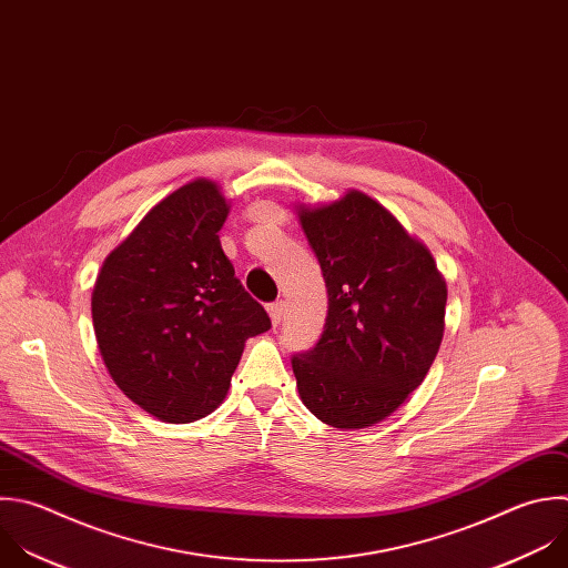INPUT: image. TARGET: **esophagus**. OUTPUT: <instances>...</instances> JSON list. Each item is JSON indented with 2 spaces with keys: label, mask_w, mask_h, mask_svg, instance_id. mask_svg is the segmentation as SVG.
Listing matches in <instances>:
<instances>
[{
  "label": "esophagus",
  "mask_w": 568,
  "mask_h": 568,
  "mask_svg": "<svg viewBox=\"0 0 568 568\" xmlns=\"http://www.w3.org/2000/svg\"><path fill=\"white\" fill-rule=\"evenodd\" d=\"M267 312H270L272 325L276 327V325H281V321H283V314H285V303H283V301H276V303H272V305L267 307Z\"/></svg>",
  "instance_id": "34e87169"
}]
</instances>
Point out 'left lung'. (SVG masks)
I'll return each instance as SVG.
<instances>
[{"mask_svg":"<svg viewBox=\"0 0 568 568\" xmlns=\"http://www.w3.org/2000/svg\"><path fill=\"white\" fill-rule=\"evenodd\" d=\"M298 219L327 287L318 343L292 356L301 402L327 426H374L426 379L444 338L446 281L426 245L356 189Z\"/></svg>","mask_w":568,"mask_h":568,"instance_id":"1","label":"left lung"}]
</instances>
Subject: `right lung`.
<instances>
[{
  "label": "right lung",
  "instance_id": "right-lung-1",
  "mask_svg": "<svg viewBox=\"0 0 568 568\" xmlns=\"http://www.w3.org/2000/svg\"><path fill=\"white\" fill-rule=\"evenodd\" d=\"M227 214L216 182L182 184L106 256L93 287V329L111 379L169 424L214 413L245 341L272 327L221 247Z\"/></svg>",
  "mask_w": 568,
  "mask_h": 568
}]
</instances>
